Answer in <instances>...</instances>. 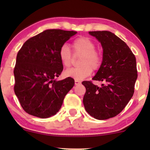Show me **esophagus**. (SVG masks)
<instances>
[{"label": "esophagus", "instance_id": "obj_1", "mask_svg": "<svg viewBox=\"0 0 150 150\" xmlns=\"http://www.w3.org/2000/svg\"><path fill=\"white\" fill-rule=\"evenodd\" d=\"M81 83V82L80 80H75V85H80Z\"/></svg>", "mask_w": 150, "mask_h": 150}]
</instances>
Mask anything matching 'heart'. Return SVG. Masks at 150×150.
<instances>
[{"instance_id": "1", "label": "heart", "mask_w": 150, "mask_h": 150, "mask_svg": "<svg viewBox=\"0 0 150 150\" xmlns=\"http://www.w3.org/2000/svg\"><path fill=\"white\" fill-rule=\"evenodd\" d=\"M74 56H81L78 68H70L65 70V77H70L75 80H82L89 76L92 73V69L97 70L102 63V56L99 51L95 49L96 44L88 37H78L73 41L71 44ZM60 61L65 68L71 66L73 61V56L70 47L67 44H63L58 51Z\"/></svg>"}]
</instances>
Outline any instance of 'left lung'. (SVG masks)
Masks as SVG:
<instances>
[{
    "mask_svg": "<svg viewBox=\"0 0 150 150\" xmlns=\"http://www.w3.org/2000/svg\"><path fill=\"white\" fill-rule=\"evenodd\" d=\"M101 42L103 61L92 78L102 81L101 87L83 81V104L87 112L98 120L113 118L121 112L134 94L137 77L135 55L123 40L108 31L89 32Z\"/></svg>",
    "mask_w": 150,
    "mask_h": 150,
    "instance_id": "obj_1",
    "label": "left lung"
}]
</instances>
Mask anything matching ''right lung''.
Returning a JSON list of instances; mask_svg holds the SVG:
<instances>
[{"mask_svg":"<svg viewBox=\"0 0 150 150\" xmlns=\"http://www.w3.org/2000/svg\"><path fill=\"white\" fill-rule=\"evenodd\" d=\"M76 33L58 29L45 30L26 41L18 51L14 91L25 112L45 118L60 110L75 81L70 77L54 80L63 70L58 51Z\"/></svg>","mask_w":150,"mask_h":150,"instance_id":"right-lung-1","label":"right lung"}]
</instances>
